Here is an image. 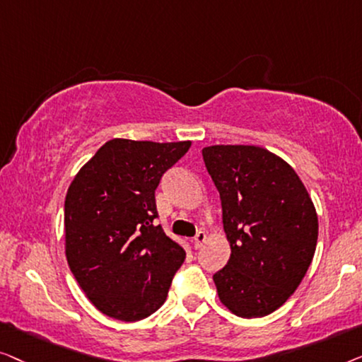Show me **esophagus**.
Returning <instances> with one entry per match:
<instances>
[{"instance_id":"34e87169","label":"esophagus","mask_w":362,"mask_h":362,"mask_svg":"<svg viewBox=\"0 0 362 362\" xmlns=\"http://www.w3.org/2000/svg\"><path fill=\"white\" fill-rule=\"evenodd\" d=\"M205 239H206V234L203 233V231H198V233H197V236L193 238V247H195V249H200V247H202V244L205 243Z\"/></svg>"}]
</instances>
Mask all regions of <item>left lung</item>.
I'll list each match as a JSON object with an SVG mask.
<instances>
[{
	"instance_id": "left-lung-1",
	"label": "left lung",
	"mask_w": 362,
	"mask_h": 362,
	"mask_svg": "<svg viewBox=\"0 0 362 362\" xmlns=\"http://www.w3.org/2000/svg\"><path fill=\"white\" fill-rule=\"evenodd\" d=\"M220 192L230 261L213 276L221 303L243 318L276 312L302 282L318 239L307 188L281 157L257 146L202 151Z\"/></svg>"
}]
</instances>
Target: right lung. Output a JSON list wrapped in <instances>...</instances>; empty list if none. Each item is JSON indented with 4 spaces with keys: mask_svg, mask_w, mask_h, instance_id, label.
<instances>
[{
    "mask_svg": "<svg viewBox=\"0 0 362 362\" xmlns=\"http://www.w3.org/2000/svg\"><path fill=\"white\" fill-rule=\"evenodd\" d=\"M190 141L111 139L65 197V256L101 313L121 322L162 307L185 251L156 225V188Z\"/></svg>",
    "mask_w": 362,
    "mask_h": 362,
    "instance_id": "1",
    "label": "right lung"
}]
</instances>
